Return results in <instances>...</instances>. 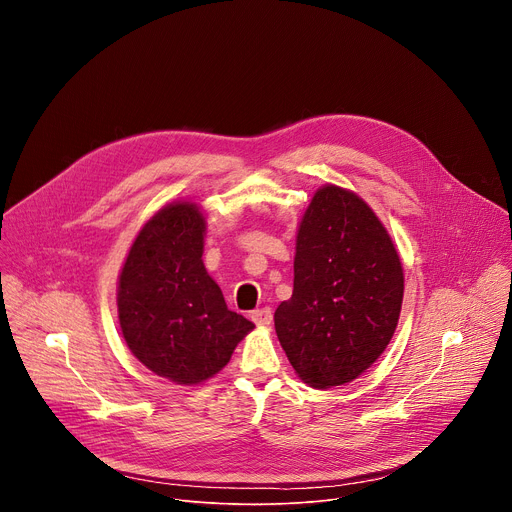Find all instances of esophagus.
I'll return each instance as SVG.
<instances>
[{
	"mask_svg": "<svg viewBox=\"0 0 512 512\" xmlns=\"http://www.w3.org/2000/svg\"><path fill=\"white\" fill-rule=\"evenodd\" d=\"M251 320L257 324V326H269L271 320H273V312L271 308H259V310H253L251 312Z\"/></svg>",
	"mask_w": 512,
	"mask_h": 512,
	"instance_id": "34e87169",
	"label": "esophagus"
}]
</instances>
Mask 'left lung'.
Returning <instances> with one entry per match:
<instances>
[{
	"mask_svg": "<svg viewBox=\"0 0 512 512\" xmlns=\"http://www.w3.org/2000/svg\"><path fill=\"white\" fill-rule=\"evenodd\" d=\"M401 302V261L375 212L338 186L318 190L298 231L294 294L273 316L291 367L316 389L350 383L391 342Z\"/></svg>",
	"mask_w": 512,
	"mask_h": 512,
	"instance_id": "left-lung-1",
	"label": "left lung"
}]
</instances>
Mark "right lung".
I'll use <instances>...</instances> for the list:
<instances>
[{"label": "right lung", "instance_id": "right-lung-1", "mask_svg": "<svg viewBox=\"0 0 512 512\" xmlns=\"http://www.w3.org/2000/svg\"><path fill=\"white\" fill-rule=\"evenodd\" d=\"M204 225L194 204L162 208L139 231L119 277V324L129 350L178 385L216 375L255 326L227 308L206 273Z\"/></svg>", "mask_w": 512, "mask_h": 512}]
</instances>
